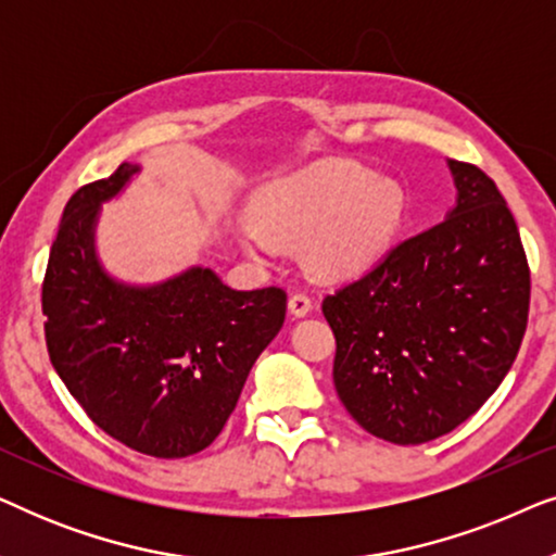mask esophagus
<instances>
[{
  "label": "esophagus",
  "instance_id": "esophagus-1",
  "mask_svg": "<svg viewBox=\"0 0 556 556\" xmlns=\"http://www.w3.org/2000/svg\"><path fill=\"white\" fill-rule=\"evenodd\" d=\"M288 308H291L293 316H306L311 314V308H314V303H311V295L306 291H295L291 293V299H288Z\"/></svg>",
  "mask_w": 556,
  "mask_h": 556
}]
</instances>
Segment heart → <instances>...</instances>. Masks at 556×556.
Masks as SVG:
<instances>
[{
	"mask_svg": "<svg viewBox=\"0 0 556 556\" xmlns=\"http://www.w3.org/2000/svg\"><path fill=\"white\" fill-rule=\"evenodd\" d=\"M257 217L238 225L248 253L273 257L280 242L306 240L311 270L324 278L359 273L384 255L405 217L402 189L356 164H324L265 187Z\"/></svg>",
	"mask_w": 556,
	"mask_h": 556,
	"instance_id": "heart-1",
	"label": "heart"
}]
</instances>
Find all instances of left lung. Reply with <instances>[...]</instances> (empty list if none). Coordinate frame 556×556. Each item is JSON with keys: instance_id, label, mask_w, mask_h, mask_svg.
I'll use <instances>...</instances> for the list:
<instances>
[{"instance_id": "left-lung-1", "label": "left lung", "mask_w": 556, "mask_h": 556, "mask_svg": "<svg viewBox=\"0 0 556 556\" xmlns=\"http://www.w3.org/2000/svg\"><path fill=\"white\" fill-rule=\"evenodd\" d=\"M458 202L362 278L326 295L337 337L333 387L375 438L420 445L458 428L519 354L531 276L498 187L455 162Z\"/></svg>"}]
</instances>
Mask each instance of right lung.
Here are the masks:
<instances>
[{
  "mask_svg": "<svg viewBox=\"0 0 556 556\" xmlns=\"http://www.w3.org/2000/svg\"><path fill=\"white\" fill-rule=\"evenodd\" d=\"M139 166L80 187L65 204L42 280L55 371L113 440L154 458L207 447L232 415L253 364L286 321L283 288L235 291L210 268L134 288L105 276L93 227Z\"/></svg>",
  "mask_w": 556,
  "mask_h": 556,
  "instance_id": "1",
  "label": "right lung"
}]
</instances>
